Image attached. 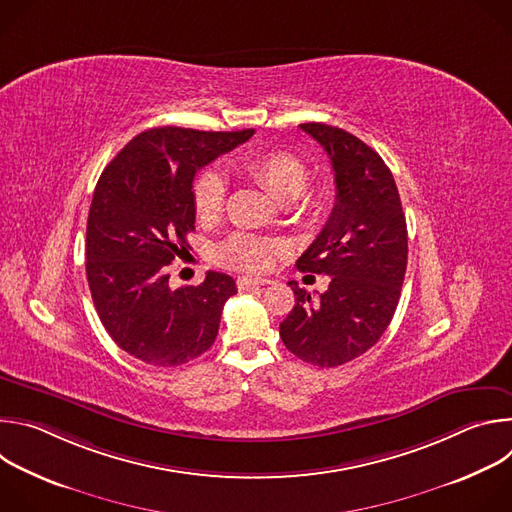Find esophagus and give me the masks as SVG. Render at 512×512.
<instances>
[{
  "instance_id": "34e87169",
  "label": "esophagus",
  "mask_w": 512,
  "mask_h": 512,
  "mask_svg": "<svg viewBox=\"0 0 512 512\" xmlns=\"http://www.w3.org/2000/svg\"><path fill=\"white\" fill-rule=\"evenodd\" d=\"M271 279H261V277H249V275H241L237 279L239 289H249V287H259V285H269Z\"/></svg>"
}]
</instances>
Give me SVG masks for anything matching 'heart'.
<instances>
[{"mask_svg":"<svg viewBox=\"0 0 512 512\" xmlns=\"http://www.w3.org/2000/svg\"><path fill=\"white\" fill-rule=\"evenodd\" d=\"M247 172L277 202L287 204V208L294 210L296 214L304 218H318L322 214L324 198L314 192L306 194L310 182V168L298 156L289 152H265L255 156L247 164ZM192 198L194 208L200 216H216L223 210L227 198V182L223 174L214 168L202 170L192 182ZM279 251L281 245L275 241L237 233L216 249V255L233 267L261 271L269 267L273 255H277Z\"/></svg>","mask_w":512,"mask_h":512,"instance_id":"heart-1","label":"heart"}]
</instances>
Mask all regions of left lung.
I'll return each mask as SVG.
<instances>
[{"mask_svg": "<svg viewBox=\"0 0 512 512\" xmlns=\"http://www.w3.org/2000/svg\"><path fill=\"white\" fill-rule=\"evenodd\" d=\"M330 158L336 204L300 271L330 275L318 298L296 281V306L279 324L289 352L316 367H340L379 342L393 320L407 269V225L395 178L356 135L326 123H302Z\"/></svg>", "mask_w": 512, "mask_h": 512, "instance_id": "left-lung-1", "label": "left lung"}]
</instances>
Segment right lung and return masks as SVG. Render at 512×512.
I'll return each mask as SVG.
<instances>
[{"instance_id": "obj_1", "label": "right lung", "mask_w": 512, "mask_h": 512, "mask_svg": "<svg viewBox=\"0 0 512 512\" xmlns=\"http://www.w3.org/2000/svg\"><path fill=\"white\" fill-rule=\"evenodd\" d=\"M255 131L154 127L135 135L103 170L87 221V279L115 344L152 367H180L206 352L235 279L208 271L172 289L168 265L188 253L192 180Z\"/></svg>"}]
</instances>
